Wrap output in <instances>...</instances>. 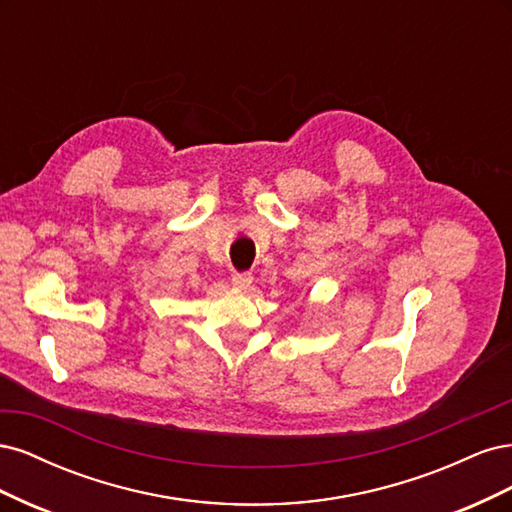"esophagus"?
<instances>
[{"label": "esophagus", "mask_w": 512, "mask_h": 512, "mask_svg": "<svg viewBox=\"0 0 512 512\" xmlns=\"http://www.w3.org/2000/svg\"><path fill=\"white\" fill-rule=\"evenodd\" d=\"M252 280L254 277L250 275V273H235L230 277V282H232V286L235 288H239V290H247L252 286Z\"/></svg>", "instance_id": "34e87169"}]
</instances>
